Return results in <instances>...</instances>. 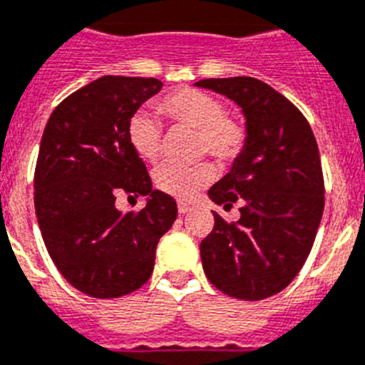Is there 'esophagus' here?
Wrapping results in <instances>:
<instances>
[{"label":"esophagus","mask_w":365,"mask_h":365,"mask_svg":"<svg viewBox=\"0 0 365 365\" xmlns=\"http://www.w3.org/2000/svg\"><path fill=\"white\" fill-rule=\"evenodd\" d=\"M192 209L191 204H187V202H178V213L180 215H187Z\"/></svg>","instance_id":"1"}]
</instances>
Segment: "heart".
Returning a JSON list of instances; mask_svg holds the SVG:
<instances>
[{
    "mask_svg": "<svg viewBox=\"0 0 365 365\" xmlns=\"http://www.w3.org/2000/svg\"><path fill=\"white\" fill-rule=\"evenodd\" d=\"M161 112L174 123L196 128V150L209 152L218 161L235 160L246 143V128L235 117L226 115V106L215 95L195 88H183L167 95L160 104ZM128 141L139 158L154 161L160 156L161 128L154 117L139 112L130 119ZM161 192L187 200L215 178L209 161L182 165L161 163L154 174Z\"/></svg>",
    "mask_w": 365,
    "mask_h": 365,
    "instance_id": "b5f03b06",
    "label": "heart"
}]
</instances>
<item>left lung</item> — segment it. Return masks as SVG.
<instances>
[{"label": "left lung", "instance_id": "left-lung-1", "mask_svg": "<svg viewBox=\"0 0 365 365\" xmlns=\"http://www.w3.org/2000/svg\"><path fill=\"white\" fill-rule=\"evenodd\" d=\"M195 86L233 101L246 121L242 152L207 191L217 205L239 202L240 218L227 224L213 211L202 266L227 296L264 299L292 283L314 244L325 204L318 143L303 113L262 81L205 78Z\"/></svg>", "mask_w": 365, "mask_h": 365}]
</instances>
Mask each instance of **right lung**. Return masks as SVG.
Segmentation results:
<instances>
[{
  "label": "right lung",
  "instance_id": "1",
  "mask_svg": "<svg viewBox=\"0 0 365 365\" xmlns=\"http://www.w3.org/2000/svg\"><path fill=\"white\" fill-rule=\"evenodd\" d=\"M161 86L158 78L106 75L62 101L43 130L34 170L38 226L60 274L91 297L143 287L178 215L173 196L152 189L128 141L130 119ZM121 192L145 195L148 204L121 214Z\"/></svg>",
  "mask_w": 365,
  "mask_h": 365
}]
</instances>
